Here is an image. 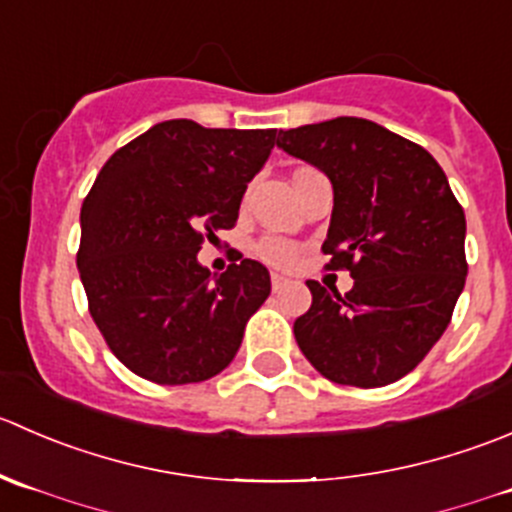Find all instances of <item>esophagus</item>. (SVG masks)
<instances>
[{
    "label": "esophagus",
    "instance_id": "obj_1",
    "mask_svg": "<svg viewBox=\"0 0 512 512\" xmlns=\"http://www.w3.org/2000/svg\"><path fill=\"white\" fill-rule=\"evenodd\" d=\"M288 286V278H283V276H278V273H273L271 276V288L273 291H281V288H286Z\"/></svg>",
    "mask_w": 512,
    "mask_h": 512
}]
</instances>
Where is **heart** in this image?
<instances>
[{
    "label": "heart",
    "mask_w": 512,
    "mask_h": 512,
    "mask_svg": "<svg viewBox=\"0 0 512 512\" xmlns=\"http://www.w3.org/2000/svg\"><path fill=\"white\" fill-rule=\"evenodd\" d=\"M256 251L263 261L273 263V266H288L296 258V246L281 236H266V239L258 241Z\"/></svg>",
    "instance_id": "obj_1"
}]
</instances>
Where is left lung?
I'll return each mask as SVG.
<instances>
[{
	"mask_svg": "<svg viewBox=\"0 0 512 512\" xmlns=\"http://www.w3.org/2000/svg\"><path fill=\"white\" fill-rule=\"evenodd\" d=\"M276 144L331 181L323 254L353 278L346 296L308 281L298 348L328 381L388 386L448 328L468 276L463 209L438 161L376 121L338 116L278 131Z\"/></svg>",
	"mask_w": 512,
	"mask_h": 512,
	"instance_id": "8db88e82",
	"label": "left lung"
}]
</instances>
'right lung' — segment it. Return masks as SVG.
<instances>
[{"mask_svg": "<svg viewBox=\"0 0 512 512\" xmlns=\"http://www.w3.org/2000/svg\"><path fill=\"white\" fill-rule=\"evenodd\" d=\"M273 144L276 129L171 119L121 146L96 176L77 266L91 318L136 376L184 386L234 361L271 276L251 258L211 276L196 254L236 224Z\"/></svg>", "mask_w": 512, "mask_h": 512, "instance_id": "obj_1", "label": "right lung"}]
</instances>
